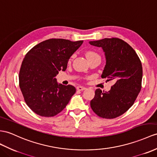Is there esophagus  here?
Here are the masks:
<instances>
[{
	"label": "esophagus",
	"mask_w": 157,
	"mask_h": 157,
	"mask_svg": "<svg viewBox=\"0 0 157 157\" xmlns=\"http://www.w3.org/2000/svg\"><path fill=\"white\" fill-rule=\"evenodd\" d=\"M76 89H77V90H79V91H82V90H85V89H86V88H85V87H84V86H77V87H76Z\"/></svg>",
	"instance_id": "1"
}]
</instances>
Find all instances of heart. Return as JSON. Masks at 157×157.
I'll return each instance as SVG.
<instances>
[{
	"mask_svg": "<svg viewBox=\"0 0 157 157\" xmlns=\"http://www.w3.org/2000/svg\"><path fill=\"white\" fill-rule=\"evenodd\" d=\"M86 56L87 59H89L90 58H91V57H94V56H99L97 52H95L94 51H88L86 52Z\"/></svg>",
	"mask_w": 157,
	"mask_h": 157,
	"instance_id": "obj_1",
	"label": "heart"
}]
</instances>
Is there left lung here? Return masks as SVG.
Returning <instances> with one entry per match:
<instances>
[{"mask_svg":"<svg viewBox=\"0 0 157 157\" xmlns=\"http://www.w3.org/2000/svg\"><path fill=\"white\" fill-rule=\"evenodd\" d=\"M89 43L102 48L106 65L101 77L114 82L108 92L95 90L91 109L101 118H114L127 112L138 97L142 87V64L135 50L118 38H105Z\"/></svg>","mask_w":157,"mask_h":157,"instance_id":"1","label":"left lung"}]
</instances>
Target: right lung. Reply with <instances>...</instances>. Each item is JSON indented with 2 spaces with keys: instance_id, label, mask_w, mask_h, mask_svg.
<instances>
[{
  "instance_id": "add662e5",
  "label": "right lung",
  "mask_w": 157,
  "mask_h": 157,
  "mask_svg": "<svg viewBox=\"0 0 157 157\" xmlns=\"http://www.w3.org/2000/svg\"><path fill=\"white\" fill-rule=\"evenodd\" d=\"M82 43L48 39L26 53L19 72V86L26 105L34 113L54 117L66 107L76 89L58 84L55 77L60 71L67 69L68 59Z\"/></svg>"
}]
</instances>
